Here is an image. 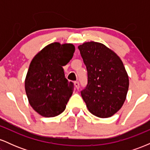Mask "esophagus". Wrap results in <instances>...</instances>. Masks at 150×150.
Listing matches in <instances>:
<instances>
[{
    "label": "esophagus",
    "instance_id": "obj_1",
    "mask_svg": "<svg viewBox=\"0 0 150 150\" xmlns=\"http://www.w3.org/2000/svg\"><path fill=\"white\" fill-rule=\"evenodd\" d=\"M75 88H76L77 90H78L79 88H80V84H79L78 82H75Z\"/></svg>",
    "mask_w": 150,
    "mask_h": 150
}]
</instances>
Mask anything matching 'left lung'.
Returning a JSON list of instances; mask_svg holds the SVG:
<instances>
[{"instance_id": "1", "label": "left lung", "mask_w": 150, "mask_h": 150, "mask_svg": "<svg viewBox=\"0 0 150 150\" xmlns=\"http://www.w3.org/2000/svg\"><path fill=\"white\" fill-rule=\"evenodd\" d=\"M78 49L88 75L87 87L81 92L86 106L99 118L112 116L123 106L129 87L123 62L101 43L85 42Z\"/></svg>"}]
</instances>
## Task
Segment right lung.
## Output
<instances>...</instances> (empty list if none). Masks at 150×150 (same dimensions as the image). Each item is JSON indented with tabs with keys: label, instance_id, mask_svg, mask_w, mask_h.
Instances as JSON below:
<instances>
[{
	"label": "right lung",
	"instance_id": "right-lung-1",
	"mask_svg": "<svg viewBox=\"0 0 150 150\" xmlns=\"http://www.w3.org/2000/svg\"><path fill=\"white\" fill-rule=\"evenodd\" d=\"M72 44L51 43L31 61L25 81L30 106L44 117L61 114L73 92L74 85L65 77L64 66L75 52Z\"/></svg>",
	"mask_w": 150,
	"mask_h": 150
}]
</instances>
